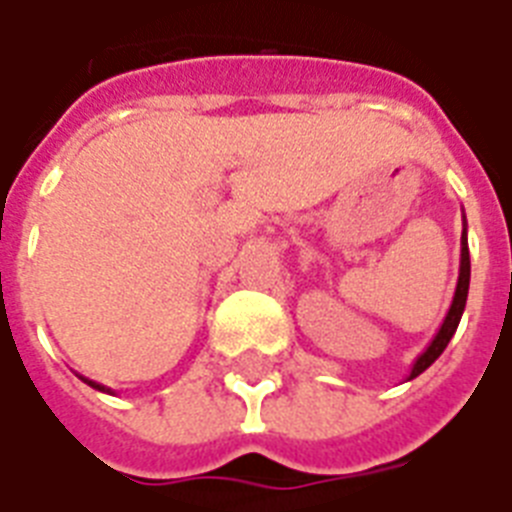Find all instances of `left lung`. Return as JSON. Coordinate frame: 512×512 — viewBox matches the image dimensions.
<instances>
[{"instance_id": "1", "label": "left lung", "mask_w": 512, "mask_h": 512, "mask_svg": "<svg viewBox=\"0 0 512 512\" xmlns=\"http://www.w3.org/2000/svg\"><path fill=\"white\" fill-rule=\"evenodd\" d=\"M469 277H472V263H469V241H466V216H463V233H461V268H458V285H455V296H452V304L447 315H444V323L439 326L436 337L430 340V345L417 356V362L411 365V373H408V381L417 378L419 373H425L441 354L444 348L452 340V334L461 323V315L466 310V296H469Z\"/></svg>"}]
</instances>
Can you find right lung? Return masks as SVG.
Wrapping results in <instances>:
<instances>
[{
	"instance_id": "obj_1",
	"label": "right lung",
	"mask_w": 512,
	"mask_h": 512,
	"mask_svg": "<svg viewBox=\"0 0 512 512\" xmlns=\"http://www.w3.org/2000/svg\"><path fill=\"white\" fill-rule=\"evenodd\" d=\"M79 378H82L84 384H90V386H93V389H98V392H109V389H106L104 384H95V381H90V378H84V376H79Z\"/></svg>"
}]
</instances>
